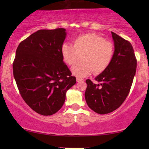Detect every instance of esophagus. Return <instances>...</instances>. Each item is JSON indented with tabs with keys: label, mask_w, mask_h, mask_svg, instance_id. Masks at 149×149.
Segmentation results:
<instances>
[{
	"label": "esophagus",
	"mask_w": 149,
	"mask_h": 149,
	"mask_svg": "<svg viewBox=\"0 0 149 149\" xmlns=\"http://www.w3.org/2000/svg\"><path fill=\"white\" fill-rule=\"evenodd\" d=\"M83 81H84V80H83V79H82L77 78V82H83Z\"/></svg>",
	"instance_id": "esophagus-1"
}]
</instances>
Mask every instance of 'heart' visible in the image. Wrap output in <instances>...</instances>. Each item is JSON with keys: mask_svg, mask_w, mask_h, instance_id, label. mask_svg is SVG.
<instances>
[{"mask_svg": "<svg viewBox=\"0 0 149 149\" xmlns=\"http://www.w3.org/2000/svg\"><path fill=\"white\" fill-rule=\"evenodd\" d=\"M61 52L68 66H73L81 58L82 62L72 67V72L79 78H84L92 72L99 74L107 70L113 60L114 45L96 34L87 33L77 36L73 45L63 44Z\"/></svg>", "mask_w": 149, "mask_h": 149, "instance_id": "b5f03b06", "label": "heart"}]
</instances>
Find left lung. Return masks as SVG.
<instances>
[{"mask_svg": "<svg viewBox=\"0 0 149 149\" xmlns=\"http://www.w3.org/2000/svg\"><path fill=\"white\" fill-rule=\"evenodd\" d=\"M115 45L113 60L98 76L95 84L87 79L85 97L88 107L95 113L104 115L121 106L129 94L135 76L137 60L128 40L111 32Z\"/></svg>", "mask_w": 149, "mask_h": 149, "instance_id": "8db88e82", "label": "left lung"}]
</instances>
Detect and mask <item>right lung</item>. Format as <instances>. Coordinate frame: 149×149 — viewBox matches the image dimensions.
I'll list each match as a JSON object with an SVG mask.
<instances>
[{
	"label": "right lung",
	"mask_w": 149,
	"mask_h": 149,
	"mask_svg": "<svg viewBox=\"0 0 149 149\" xmlns=\"http://www.w3.org/2000/svg\"><path fill=\"white\" fill-rule=\"evenodd\" d=\"M64 28L39 30L20 42L13 63V76L22 98L36 113L48 116L64 104L76 78L63 62Z\"/></svg>",
	"instance_id": "add662e5"
}]
</instances>
